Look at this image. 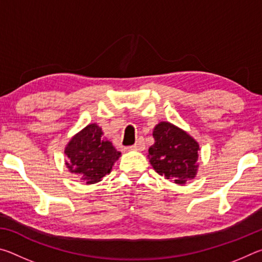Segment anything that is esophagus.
<instances>
[{"mask_svg":"<svg viewBox=\"0 0 262 262\" xmlns=\"http://www.w3.org/2000/svg\"><path fill=\"white\" fill-rule=\"evenodd\" d=\"M129 150H135V151H142V150L144 149V143L142 140H139L136 142L134 145H132V147L128 148Z\"/></svg>","mask_w":262,"mask_h":262,"instance_id":"1","label":"esophagus"}]
</instances>
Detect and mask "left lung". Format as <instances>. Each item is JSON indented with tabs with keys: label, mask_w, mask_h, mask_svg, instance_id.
Wrapping results in <instances>:
<instances>
[{
	"label": "left lung",
	"mask_w": 262,
	"mask_h": 262,
	"mask_svg": "<svg viewBox=\"0 0 262 262\" xmlns=\"http://www.w3.org/2000/svg\"><path fill=\"white\" fill-rule=\"evenodd\" d=\"M155 143L149 148L148 158L159 176L186 184L198 173L199 143L187 132L167 121L155 126Z\"/></svg>",
	"instance_id": "8db88e82"
}]
</instances>
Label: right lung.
Returning a JSON list of instances; mask_svg holds the SVG:
<instances>
[{"label":"right lung","mask_w":262,"mask_h":262,"mask_svg":"<svg viewBox=\"0 0 262 262\" xmlns=\"http://www.w3.org/2000/svg\"><path fill=\"white\" fill-rule=\"evenodd\" d=\"M70 173L78 176L86 185L101 181L112 171L114 163L121 156L112 142L104 137L97 123H90L75 134L64 148Z\"/></svg>","instance_id":"obj_1"}]
</instances>
